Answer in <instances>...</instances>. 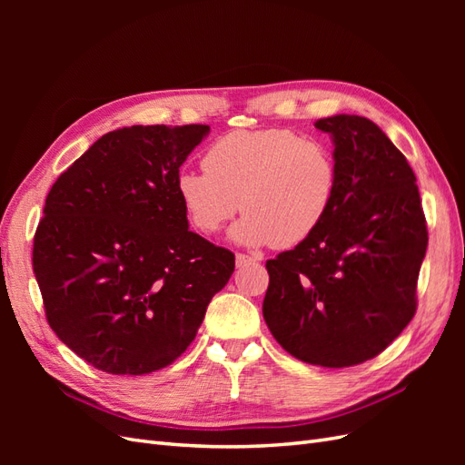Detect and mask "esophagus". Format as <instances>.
<instances>
[{
	"instance_id": "1",
	"label": "esophagus",
	"mask_w": 465,
	"mask_h": 465,
	"mask_svg": "<svg viewBox=\"0 0 465 465\" xmlns=\"http://www.w3.org/2000/svg\"><path fill=\"white\" fill-rule=\"evenodd\" d=\"M252 262H256V260L246 256V254H236V267H244V265H248Z\"/></svg>"
}]
</instances>
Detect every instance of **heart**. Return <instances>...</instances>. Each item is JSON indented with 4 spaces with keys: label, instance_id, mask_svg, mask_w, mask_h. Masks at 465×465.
<instances>
[{
    "label": "heart",
    "instance_id": "1",
    "mask_svg": "<svg viewBox=\"0 0 465 465\" xmlns=\"http://www.w3.org/2000/svg\"><path fill=\"white\" fill-rule=\"evenodd\" d=\"M203 166L178 171L182 209L195 231L215 234L241 207L244 215L231 238L244 246L304 242L328 217L337 193L331 151L285 128L223 135L205 151Z\"/></svg>",
    "mask_w": 465,
    "mask_h": 465
}]
</instances>
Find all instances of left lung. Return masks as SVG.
<instances>
[{
	"label": "left lung",
	"mask_w": 465,
	"mask_h": 465,
	"mask_svg": "<svg viewBox=\"0 0 465 465\" xmlns=\"http://www.w3.org/2000/svg\"><path fill=\"white\" fill-rule=\"evenodd\" d=\"M337 193L314 234L267 260L263 320L304 362L343 369L376 357L411 322L427 223L410 163L374 122L335 114Z\"/></svg>",
	"instance_id": "left-lung-1"
}]
</instances>
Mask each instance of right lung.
<instances>
[{
	"label": "right lung",
	"mask_w": 465,
	"mask_h": 465,
	"mask_svg": "<svg viewBox=\"0 0 465 465\" xmlns=\"http://www.w3.org/2000/svg\"><path fill=\"white\" fill-rule=\"evenodd\" d=\"M209 125H132L94 142L46 198L33 272L50 328L94 369L149 374L193 341L234 254L192 232L174 180Z\"/></svg>",
	"instance_id": "add662e5"
}]
</instances>
